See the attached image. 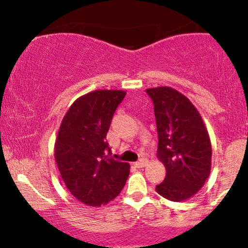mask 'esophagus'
<instances>
[{"label": "esophagus", "mask_w": 248, "mask_h": 248, "mask_svg": "<svg viewBox=\"0 0 248 248\" xmlns=\"http://www.w3.org/2000/svg\"><path fill=\"white\" fill-rule=\"evenodd\" d=\"M147 164H148L147 158H141L140 161L135 162V163H134V166H135L136 168H143V167H146Z\"/></svg>", "instance_id": "esophagus-1"}]
</instances>
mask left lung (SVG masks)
<instances>
[{"label": "left lung", "instance_id": "8db88e82", "mask_svg": "<svg viewBox=\"0 0 248 248\" xmlns=\"http://www.w3.org/2000/svg\"><path fill=\"white\" fill-rule=\"evenodd\" d=\"M157 126V157L167 175L156 186L162 197L186 201L199 191L211 170V142L203 119L191 101L171 87L146 90Z\"/></svg>", "mask_w": 248, "mask_h": 248}]
</instances>
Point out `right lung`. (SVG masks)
<instances>
[{"label": "right lung", "instance_id": "1", "mask_svg": "<svg viewBox=\"0 0 248 248\" xmlns=\"http://www.w3.org/2000/svg\"><path fill=\"white\" fill-rule=\"evenodd\" d=\"M126 92L98 90L80 96L62 119L55 144V158L69 191L81 203L101 206L120 193L129 164L107 155L110 121Z\"/></svg>", "mask_w": 248, "mask_h": 248}]
</instances>
